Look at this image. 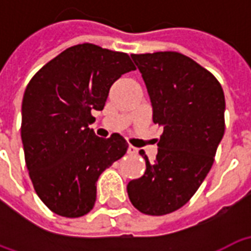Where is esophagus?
<instances>
[{
  "label": "esophagus",
  "mask_w": 251,
  "mask_h": 251,
  "mask_svg": "<svg viewBox=\"0 0 251 251\" xmlns=\"http://www.w3.org/2000/svg\"><path fill=\"white\" fill-rule=\"evenodd\" d=\"M127 153H129L130 156H134V154H137V153H138V149L133 147V145H129V148H127Z\"/></svg>",
  "instance_id": "obj_1"
}]
</instances>
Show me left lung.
Returning <instances> with one entry per match:
<instances>
[{
	"mask_svg": "<svg viewBox=\"0 0 251 251\" xmlns=\"http://www.w3.org/2000/svg\"><path fill=\"white\" fill-rule=\"evenodd\" d=\"M153 106V122L164 126L156 160L144 151L147 169L127 184L131 204L147 215L181 208L198 191L225 134V94L204 67L179 52L133 53Z\"/></svg>",
	"mask_w": 251,
	"mask_h": 251,
	"instance_id": "1",
	"label": "left lung"
}]
</instances>
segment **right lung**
I'll return each instance as SVG.
<instances>
[{
  "label": "right lung",
  "instance_id": "obj_1",
  "mask_svg": "<svg viewBox=\"0 0 251 251\" xmlns=\"http://www.w3.org/2000/svg\"><path fill=\"white\" fill-rule=\"evenodd\" d=\"M133 70L127 53L84 43L41 67L25 88V163L36 194L57 215L79 218L93 210L98 177L127 151L122 136L104 140L88 125L94 110H103L111 84Z\"/></svg>",
  "mask_w": 251,
  "mask_h": 251
}]
</instances>
